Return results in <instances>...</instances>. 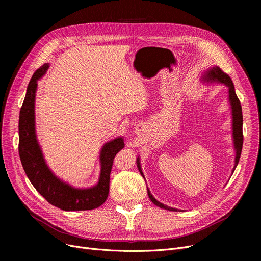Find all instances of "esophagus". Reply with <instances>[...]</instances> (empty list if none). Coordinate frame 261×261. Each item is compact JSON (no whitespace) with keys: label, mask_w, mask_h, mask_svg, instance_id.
I'll list each match as a JSON object with an SVG mask.
<instances>
[{"label":"esophagus","mask_w":261,"mask_h":261,"mask_svg":"<svg viewBox=\"0 0 261 261\" xmlns=\"http://www.w3.org/2000/svg\"><path fill=\"white\" fill-rule=\"evenodd\" d=\"M139 127H141V129H144V126H139Z\"/></svg>","instance_id":"obj_1"}]
</instances>
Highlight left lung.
<instances>
[{"instance_id": "1", "label": "left lung", "mask_w": 261, "mask_h": 261, "mask_svg": "<svg viewBox=\"0 0 261 261\" xmlns=\"http://www.w3.org/2000/svg\"><path fill=\"white\" fill-rule=\"evenodd\" d=\"M201 81L206 82V84H220V85H224L228 88V102L231 109V135H232V144H234V149H235V165L234 168L231 170V174L232 172L235 171V168L238 165V162L241 155V150H242V145H243V135H242V122H243V118H242V109H241V105L240 101L237 97L236 92H235V88H234V84L230 79V77L225 74L223 71H221V68L219 66H212L210 68H207L202 74L201 77ZM136 165H138L139 171L142 174V176L145 179L142 167H141V161H140V156H138L136 159ZM147 191H148V196L149 199L152 201L153 204H155L156 206L164 208V210H168V211H172V212H180L179 210L167 206V205L163 204L161 202H159L150 193L149 188L147 187Z\"/></svg>"}]
</instances>
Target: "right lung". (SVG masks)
<instances>
[{
    "label": "right lung",
    "mask_w": 261,
    "mask_h": 261,
    "mask_svg": "<svg viewBox=\"0 0 261 261\" xmlns=\"http://www.w3.org/2000/svg\"><path fill=\"white\" fill-rule=\"evenodd\" d=\"M45 63L35 72L26 90L19 117V154L23 169L33 186L48 203L62 211H89L99 207L109 195L110 173L113 160L125 147L121 136L107 142L99 154L100 174L97 184L89 188H76L55 174L45 162L36 135L35 100L38 80L48 70Z\"/></svg>",
    "instance_id": "right-lung-1"
}]
</instances>
